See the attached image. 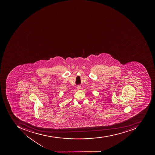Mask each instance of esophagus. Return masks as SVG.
Masks as SVG:
<instances>
[{
	"label": "esophagus",
	"mask_w": 155,
	"mask_h": 155,
	"mask_svg": "<svg viewBox=\"0 0 155 155\" xmlns=\"http://www.w3.org/2000/svg\"><path fill=\"white\" fill-rule=\"evenodd\" d=\"M77 89H78V90H80V89L81 88V86L80 85L77 86Z\"/></svg>",
	"instance_id": "obj_1"
}]
</instances>
